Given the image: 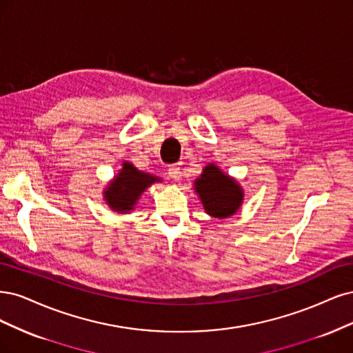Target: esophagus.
Masks as SVG:
<instances>
[{"label": "esophagus", "instance_id": "1", "mask_svg": "<svg viewBox=\"0 0 353 353\" xmlns=\"http://www.w3.org/2000/svg\"><path fill=\"white\" fill-rule=\"evenodd\" d=\"M168 176L174 181H179L181 179V168L179 165H172L168 168Z\"/></svg>", "mask_w": 353, "mask_h": 353}]
</instances>
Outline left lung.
Returning a JSON list of instances; mask_svg holds the SVG:
<instances>
[{
    "label": "left lung",
    "instance_id": "8db88e82",
    "mask_svg": "<svg viewBox=\"0 0 353 353\" xmlns=\"http://www.w3.org/2000/svg\"><path fill=\"white\" fill-rule=\"evenodd\" d=\"M193 186L203 210L214 219L230 217L243 202L241 185L233 177L224 174L215 164L205 165Z\"/></svg>",
    "mask_w": 353,
    "mask_h": 353
}]
</instances>
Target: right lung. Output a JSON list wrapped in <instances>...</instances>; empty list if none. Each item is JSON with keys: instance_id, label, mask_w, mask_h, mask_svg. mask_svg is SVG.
Segmentation results:
<instances>
[{"instance_id": "obj_1", "label": "right lung", "mask_w": 353, "mask_h": 353, "mask_svg": "<svg viewBox=\"0 0 353 353\" xmlns=\"http://www.w3.org/2000/svg\"><path fill=\"white\" fill-rule=\"evenodd\" d=\"M161 179L143 173L132 163L124 161L119 174L114 176L104 190L108 207L119 214H129L138 203L142 193Z\"/></svg>"}]
</instances>
